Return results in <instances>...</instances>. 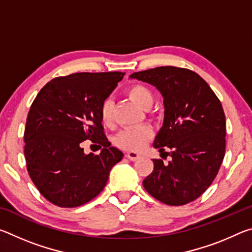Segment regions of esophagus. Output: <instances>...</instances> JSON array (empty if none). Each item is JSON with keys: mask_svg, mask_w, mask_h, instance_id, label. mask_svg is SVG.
<instances>
[{"mask_svg": "<svg viewBox=\"0 0 252 252\" xmlns=\"http://www.w3.org/2000/svg\"><path fill=\"white\" fill-rule=\"evenodd\" d=\"M126 158L131 161H136L138 159H140V155L134 151H129L126 153Z\"/></svg>", "mask_w": 252, "mask_h": 252, "instance_id": "1", "label": "esophagus"}]
</instances>
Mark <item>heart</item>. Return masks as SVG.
Segmentation results:
<instances>
[{
    "label": "heart",
    "mask_w": 252,
    "mask_h": 252,
    "mask_svg": "<svg viewBox=\"0 0 252 252\" xmlns=\"http://www.w3.org/2000/svg\"><path fill=\"white\" fill-rule=\"evenodd\" d=\"M127 95L130 99L138 104L140 108L149 110L153 104L155 96L153 93L146 85L134 84L127 89ZM101 121L105 126L113 123V103L110 99L103 101L100 109ZM153 135L152 129L148 126H131L119 132L116 138L118 147L129 151H140L147 146Z\"/></svg>",
    "instance_id": "1"
}]
</instances>
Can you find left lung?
<instances>
[{"mask_svg":"<svg viewBox=\"0 0 252 252\" xmlns=\"http://www.w3.org/2000/svg\"><path fill=\"white\" fill-rule=\"evenodd\" d=\"M158 89L163 96V125L153 142L164 164L153 159V171L143 187L169 206H182L199 198L220 169L225 150V117L221 102L195 72L159 66L130 75ZM165 148L169 153H164Z\"/></svg>","mask_w":252,"mask_h":252,"instance_id":"1","label":"left lung"}]
</instances>
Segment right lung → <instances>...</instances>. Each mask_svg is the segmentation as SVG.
Here are the masks:
<instances>
[{"label": "right lung", "instance_id": "add662e5", "mask_svg": "<svg viewBox=\"0 0 252 252\" xmlns=\"http://www.w3.org/2000/svg\"><path fill=\"white\" fill-rule=\"evenodd\" d=\"M123 72L74 73L51 80L30 108L24 131L28 172L40 193L61 208L82 206L108 182L123 158L104 135L100 109ZM99 144L100 155H85L82 143Z\"/></svg>", "mask_w": 252, "mask_h": 252}]
</instances>
